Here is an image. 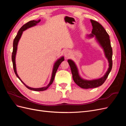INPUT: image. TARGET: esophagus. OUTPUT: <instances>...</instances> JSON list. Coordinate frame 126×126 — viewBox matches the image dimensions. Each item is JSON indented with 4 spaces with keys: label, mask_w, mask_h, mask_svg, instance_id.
Wrapping results in <instances>:
<instances>
[{
    "label": "esophagus",
    "mask_w": 126,
    "mask_h": 126,
    "mask_svg": "<svg viewBox=\"0 0 126 126\" xmlns=\"http://www.w3.org/2000/svg\"><path fill=\"white\" fill-rule=\"evenodd\" d=\"M63 54L64 57H66V58H68V57L70 56V51L68 50H65L64 51Z\"/></svg>",
    "instance_id": "obj_1"
}]
</instances>
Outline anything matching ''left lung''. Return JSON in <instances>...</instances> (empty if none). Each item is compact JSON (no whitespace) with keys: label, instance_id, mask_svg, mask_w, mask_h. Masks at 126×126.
<instances>
[{"label":"left lung","instance_id":"left-lung-1","mask_svg":"<svg viewBox=\"0 0 126 126\" xmlns=\"http://www.w3.org/2000/svg\"><path fill=\"white\" fill-rule=\"evenodd\" d=\"M90 21L93 26V30L91 33L87 35V37L88 38H94L95 40L104 51L105 56L108 60L109 67L105 74L102 77L98 79L87 80L81 77L79 74L78 67L74 61L72 59H68V63L70 67L74 81L78 86L83 89L93 88L101 86L107 78L111 70L112 66V50L110 44L109 35L104 28L99 22L91 19H90Z\"/></svg>","mask_w":126,"mask_h":126}]
</instances>
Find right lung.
I'll return each mask as SVG.
<instances>
[{
    "instance_id": "add662e5",
    "label": "right lung",
    "mask_w": 126,
    "mask_h": 126,
    "mask_svg": "<svg viewBox=\"0 0 126 126\" xmlns=\"http://www.w3.org/2000/svg\"><path fill=\"white\" fill-rule=\"evenodd\" d=\"M40 21H41L40 19H39L38 20H31V21L28 22L27 23L25 24L24 26H22L21 27V28L19 30L17 36H16V37L15 38V39L14 40L13 51V53H12V62H13V68H14V70L15 74H16V76L19 78V79L21 81V82L23 83L25 85V86L28 89H29L30 90H32L36 91H44L48 88V87L52 84L53 81H54L56 71H57V69H58L59 65L60 64V63L63 62V61H64V57L63 56H62L61 57H60L59 59H58L56 61L54 64V66H53V69H52V74H51L50 80V81H49V83L46 86L43 87L41 88H32V87H29L27 85H26L25 83L21 80V79L20 78V77H19V76H18V75L17 74V72L16 64V54H17V47H18V44L19 43V41L24 31H25V30H27L29 28H31V27H33V26H36Z\"/></svg>"
}]
</instances>
